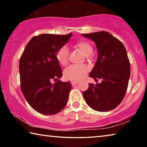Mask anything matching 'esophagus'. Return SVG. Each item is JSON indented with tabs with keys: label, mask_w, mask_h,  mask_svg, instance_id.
<instances>
[{
	"label": "esophagus",
	"mask_w": 147,
	"mask_h": 147,
	"mask_svg": "<svg viewBox=\"0 0 147 147\" xmlns=\"http://www.w3.org/2000/svg\"><path fill=\"white\" fill-rule=\"evenodd\" d=\"M78 82H79L78 81H76V80H73V81L71 82V84H72V85H75V84H78Z\"/></svg>",
	"instance_id": "esophagus-1"
}]
</instances>
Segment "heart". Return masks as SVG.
Listing matches in <instances>:
<instances>
[{
  "instance_id": "heart-1",
  "label": "heart",
  "mask_w": 147,
  "mask_h": 147,
  "mask_svg": "<svg viewBox=\"0 0 147 147\" xmlns=\"http://www.w3.org/2000/svg\"><path fill=\"white\" fill-rule=\"evenodd\" d=\"M75 45L83 52L86 56H89L93 53L91 45L86 41H80L76 43ZM69 51L67 47L63 46L59 48L56 53V58L62 65L67 63ZM89 71V67L87 65L74 64L69 66L64 71V76L67 79L73 80H80L86 76Z\"/></svg>"
}]
</instances>
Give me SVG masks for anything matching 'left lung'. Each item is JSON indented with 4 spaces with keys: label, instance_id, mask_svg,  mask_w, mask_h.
Listing matches in <instances>:
<instances>
[{
    "label": "left lung",
    "instance_id": "1",
    "mask_svg": "<svg viewBox=\"0 0 147 147\" xmlns=\"http://www.w3.org/2000/svg\"><path fill=\"white\" fill-rule=\"evenodd\" d=\"M82 36L96 43L98 58L89 76L101 83L89 84L84 91L86 103L98 111H108L123 100L130 76V63L123 44L108 32L102 31Z\"/></svg>",
    "mask_w": 147,
    "mask_h": 147
}]
</instances>
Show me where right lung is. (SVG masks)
<instances>
[{"mask_svg":"<svg viewBox=\"0 0 147 147\" xmlns=\"http://www.w3.org/2000/svg\"><path fill=\"white\" fill-rule=\"evenodd\" d=\"M73 34H43L32 38L19 60L21 89L31 107L43 115H54L67 103L72 88L69 82L58 80L62 71L56 53ZM52 80H58L52 84Z\"/></svg>","mask_w":147,"mask_h":147,"instance_id":"1","label":"right lung"}]
</instances>
